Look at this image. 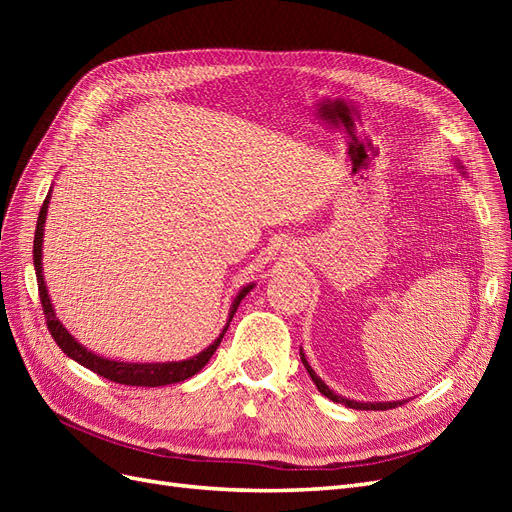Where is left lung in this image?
<instances>
[{"mask_svg": "<svg viewBox=\"0 0 512 512\" xmlns=\"http://www.w3.org/2000/svg\"><path fill=\"white\" fill-rule=\"evenodd\" d=\"M455 164H457V168H459V173L466 175V166H463L459 160H455ZM301 361H303V365H305V369H307L309 378H312L314 384L318 386V391H320L324 397H329L331 401H335V404H344V406L354 408V410H389V408L401 406V401H374V404H371V401H354V399H346V397H342V395H337L333 389H329V386L324 384V380H322L320 376H316V371L312 369V365H309L307 359H305L303 348H301Z\"/></svg>", "mask_w": 512, "mask_h": 512, "instance_id": "8db88e82", "label": "left lung"}]
</instances>
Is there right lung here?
Returning <instances> with one entry per match:
<instances>
[{"mask_svg": "<svg viewBox=\"0 0 512 512\" xmlns=\"http://www.w3.org/2000/svg\"><path fill=\"white\" fill-rule=\"evenodd\" d=\"M51 192H53V188L49 190V194H46L44 205H42L40 215H38L36 237H34V267H36L40 301H42V309H44V316H46V327H49L57 346L64 350L66 356H70L72 361H76V363L91 369V371H96L98 376H102L106 380L119 382V384H128V386H164V384H175V382H183V380L196 376L198 371L209 363L213 352L218 350L222 337L228 329L232 316H235L241 299L256 284H247L237 292V297L232 299V303H230L226 327L222 329L218 339H215V342L211 346H207L203 352L190 356V359L168 361V363H128V361L106 359V356H100L96 352L87 350L79 342V339H74V335H70V331L59 322L55 309H53V303H51V297H49V290H46V282H44V275H42V243H44V222H46V211H49V203H51Z\"/></svg>", "mask_w": 512, "mask_h": 512, "instance_id": "obj_1", "label": "right lung"}]
</instances>
